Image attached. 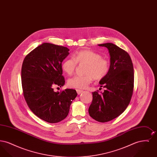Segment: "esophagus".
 Returning <instances> with one entry per match:
<instances>
[{
	"mask_svg": "<svg viewBox=\"0 0 157 157\" xmlns=\"http://www.w3.org/2000/svg\"><path fill=\"white\" fill-rule=\"evenodd\" d=\"M76 92H77L78 94L79 95V94H81L82 93V92H83V90H76Z\"/></svg>",
	"mask_w": 157,
	"mask_h": 157,
	"instance_id": "obj_1",
	"label": "esophagus"
}]
</instances>
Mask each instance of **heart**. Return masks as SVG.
Listing matches in <instances>:
<instances>
[{
    "mask_svg": "<svg viewBox=\"0 0 157 157\" xmlns=\"http://www.w3.org/2000/svg\"><path fill=\"white\" fill-rule=\"evenodd\" d=\"M86 64L84 71L85 75H76L70 78L67 83L71 87L83 89L86 88L93 78L101 80L108 75L110 69V62L97 52L83 50L76 53L74 57L64 60L62 64L63 70L69 75H72L77 67V64Z\"/></svg>",
    "mask_w": 157,
    "mask_h": 157,
    "instance_id": "1",
    "label": "heart"
}]
</instances>
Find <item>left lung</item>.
I'll return each instance as SVG.
<instances>
[{
	"instance_id": "1",
	"label": "left lung",
	"mask_w": 157,
	"mask_h": 157,
	"mask_svg": "<svg viewBox=\"0 0 157 157\" xmlns=\"http://www.w3.org/2000/svg\"><path fill=\"white\" fill-rule=\"evenodd\" d=\"M98 46L108 49L110 69L99 81L101 87L105 88L104 92H92L93 99L88 111L93 119L106 122L120 116L129 104L134 90V67L129 54L118 46L112 43Z\"/></svg>"
}]
</instances>
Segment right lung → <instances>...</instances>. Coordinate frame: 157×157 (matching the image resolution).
Returning <instances> with one entry per match:
<instances>
[{"instance_id":"obj_1","label":"right lung","mask_w":157,"mask_h":157,"mask_svg":"<svg viewBox=\"0 0 157 157\" xmlns=\"http://www.w3.org/2000/svg\"><path fill=\"white\" fill-rule=\"evenodd\" d=\"M69 51L67 47L44 43L28 53L23 62L21 78L25 99L35 115L49 123L64 120L77 96L72 89L53 90L54 86L65 84L62 62Z\"/></svg>"}]
</instances>
